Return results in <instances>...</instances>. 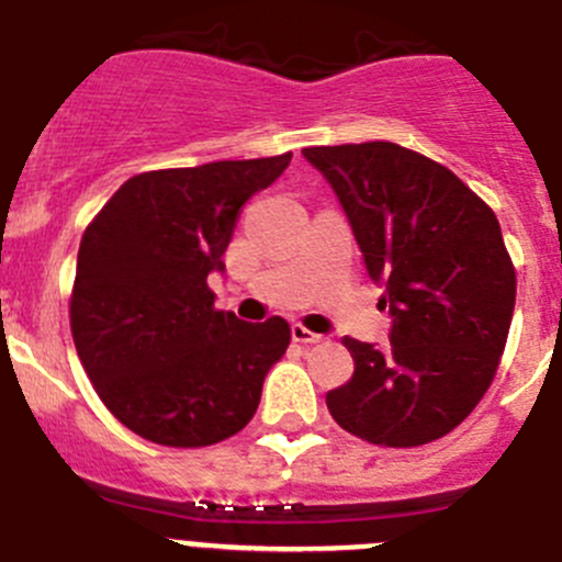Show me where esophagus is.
Listing matches in <instances>:
<instances>
[{
	"label": "esophagus",
	"mask_w": 562,
	"mask_h": 562,
	"mask_svg": "<svg viewBox=\"0 0 562 562\" xmlns=\"http://www.w3.org/2000/svg\"><path fill=\"white\" fill-rule=\"evenodd\" d=\"M291 337H293V342H299V346H315V342L324 340V335H315V331L304 329L302 324L291 326Z\"/></svg>",
	"instance_id": "obj_1"
}]
</instances>
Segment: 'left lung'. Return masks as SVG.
I'll list each match as a JSON object with an SVG mask.
<instances>
[{"instance_id": "left-lung-1", "label": "left lung", "mask_w": 562, "mask_h": 562, "mask_svg": "<svg viewBox=\"0 0 562 562\" xmlns=\"http://www.w3.org/2000/svg\"><path fill=\"white\" fill-rule=\"evenodd\" d=\"M384 288L390 346L342 337L353 375L326 392L335 423L386 448L453 431L497 373L516 271L494 211L448 167L395 143L304 148Z\"/></svg>"}]
</instances>
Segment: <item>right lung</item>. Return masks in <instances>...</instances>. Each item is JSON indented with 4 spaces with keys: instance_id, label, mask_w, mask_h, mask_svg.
Listing matches in <instances>:
<instances>
[{
    "instance_id": "add662e5",
    "label": "right lung",
    "mask_w": 562,
    "mask_h": 562,
    "mask_svg": "<svg viewBox=\"0 0 562 562\" xmlns=\"http://www.w3.org/2000/svg\"><path fill=\"white\" fill-rule=\"evenodd\" d=\"M291 154L134 176L81 236L70 331L109 412L143 439L205 448L258 412L263 381L291 342L274 315L247 324L214 310L209 277L241 205Z\"/></svg>"
}]
</instances>
